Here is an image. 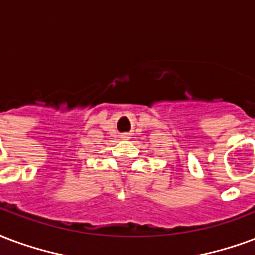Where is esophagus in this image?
I'll list each match as a JSON object with an SVG mask.
<instances>
[{"label": "esophagus", "mask_w": 255, "mask_h": 255, "mask_svg": "<svg viewBox=\"0 0 255 255\" xmlns=\"http://www.w3.org/2000/svg\"><path fill=\"white\" fill-rule=\"evenodd\" d=\"M122 137H123V139H128L129 136H128L127 133H124V135H122Z\"/></svg>", "instance_id": "obj_1"}]
</instances>
